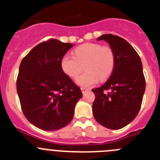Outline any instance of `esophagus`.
<instances>
[{
  "instance_id": "esophagus-1",
  "label": "esophagus",
  "mask_w": 160,
  "mask_h": 160,
  "mask_svg": "<svg viewBox=\"0 0 160 160\" xmlns=\"http://www.w3.org/2000/svg\"><path fill=\"white\" fill-rule=\"evenodd\" d=\"M81 90H82V94H85V93L87 92V91H88V90H90V89L85 88V87H82Z\"/></svg>"
}]
</instances>
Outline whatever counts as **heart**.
Returning a JSON list of instances; mask_svg holds the SVG:
<instances>
[{
  "instance_id": "obj_1",
  "label": "heart",
  "mask_w": 160,
  "mask_h": 160,
  "mask_svg": "<svg viewBox=\"0 0 160 160\" xmlns=\"http://www.w3.org/2000/svg\"><path fill=\"white\" fill-rule=\"evenodd\" d=\"M73 55H63L61 68L68 77L75 78L83 70L86 72L78 78L77 83L83 87L103 82L112 74L115 66V54L112 48L98 43H86L73 50Z\"/></svg>"
}]
</instances>
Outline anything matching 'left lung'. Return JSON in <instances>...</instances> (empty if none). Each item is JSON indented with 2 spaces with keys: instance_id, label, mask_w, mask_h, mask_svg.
Masks as SVG:
<instances>
[{
  "instance_id": "1",
  "label": "left lung",
  "mask_w": 160,
  "mask_h": 160,
  "mask_svg": "<svg viewBox=\"0 0 160 160\" xmlns=\"http://www.w3.org/2000/svg\"><path fill=\"white\" fill-rule=\"evenodd\" d=\"M108 42L115 54V66L108 81L92 89L95 94L93 114L105 128L118 130L131 122L142 105L146 81L141 59L135 49L125 39L104 34L98 41Z\"/></svg>"
}]
</instances>
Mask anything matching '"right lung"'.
Instances as JSON below:
<instances>
[{"instance_id": "right-lung-1", "label": "right lung", "mask_w": 160, "mask_h": 160, "mask_svg": "<svg viewBox=\"0 0 160 160\" xmlns=\"http://www.w3.org/2000/svg\"><path fill=\"white\" fill-rule=\"evenodd\" d=\"M73 46L49 39L31 49L19 67L17 91L24 115L44 131H56L71 122L81 89L61 68V59Z\"/></svg>"}]
</instances>
